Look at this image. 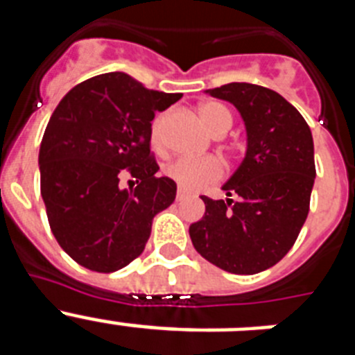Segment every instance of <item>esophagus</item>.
Returning a JSON list of instances; mask_svg holds the SVG:
<instances>
[{
	"label": "esophagus",
	"instance_id": "esophagus-1",
	"mask_svg": "<svg viewBox=\"0 0 355 355\" xmlns=\"http://www.w3.org/2000/svg\"><path fill=\"white\" fill-rule=\"evenodd\" d=\"M175 197H178V200H183L184 197H188V193L184 192V190H181V188H178V193H175Z\"/></svg>",
	"mask_w": 355,
	"mask_h": 355
}]
</instances>
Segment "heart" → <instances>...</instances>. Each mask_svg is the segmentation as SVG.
Returning a JSON list of instances; mask_svg holds the SVG:
<instances>
[{
  "mask_svg": "<svg viewBox=\"0 0 355 355\" xmlns=\"http://www.w3.org/2000/svg\"><path fill=\"white\" fill-rule=\"evenodd\" d=\"M199 115L213 135H224L233 124V115L220 103H205L199 106ZM163 122L165 117L158 115L150 124V146L159 149L163 146ZM165 174L180 184L183 190L196 192L205 188L206 184L215 183L222 178L224 168L216 158L206 156V158H180L167 165Z\"/></svg>",
  "mask_w": 355,
  "mask_h": 355,
  "instance_id": "obj_1",
  "label": "heart"
}]
</instances>
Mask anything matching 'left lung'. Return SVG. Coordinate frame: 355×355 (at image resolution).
Returning <instances> with one entry per match:
<instances>
[{
  "instance_id": "obj_1",
  "label": "left lung",
  "mask_w": 355,
  "mask_h": 355,
  "mask_svg": "<svg viewBox=\"0 0 355 355\" xmlns=\"http://www.w3.org/2000/svg\"><path fill=\"white\" fill-rule=\"evenodd\" d=\"M208 94L236 106L247 153L222 187L236 200L200 197L206 213L190 225V238L222 270L258 274L286 256L307 218L316 175L313 135L299 110L266 87L227 83Z\"/></svg>"
}]
</instances>
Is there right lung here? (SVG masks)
<instances>
[{
  "label": "right lung",
  "instance_id": "add662e5",
  "mask_svg": "<svg viewBox=\"0 0 355 355\" xmlns=\"http://www.w3.org/2000/svg\"><path fill=\"white\" fill-rule=\"evenodd\" d=\"M181 97L106 72L55 108L40 144V193L56 241L78 265L110 274L146 249L153 218L175 199L174 181L156 175L150 121ZM126 175L137 181L130 191L120 188Z\"/></svg>",
  "mask_w": 355,
  "mask_h": 355
}]
</instances>
